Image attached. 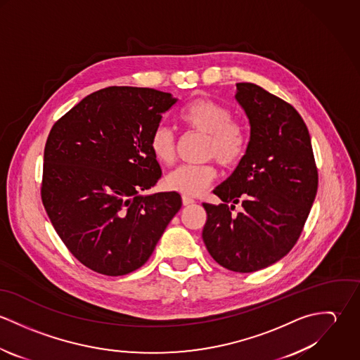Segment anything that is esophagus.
Here are the masks:
<instances>
[{
	"instance_id": "34e87169",
	"label": "esophagus",
	"mask_w": 360,
	"mask_h": 360,
	"mask_svg": "<svg viewBox=\"0 0 360 360\" xmlns=\"http://www.w3.org/2000/svg\"><path fill=\"white\" fill-rule=\"evenodd\" d=\"M181 201H183V205L184 206H188L191 205V204H194V200H193V198H190V197H186V195H183Z\"/></svg>"
}]
</instances>
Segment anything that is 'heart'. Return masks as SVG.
Here are the masks:
<instances>
[{
	"mask_svg": "<svg viewBox=\"0 0 360 360\" xmlns=\"http://www.w3.org/2000/svg\"><path fill=\"white\" fill-rule=\"evenodd\" d=\"M181 123L190 130L206 136L204 158L214 159L223 167L236 166L247 148L245 129L233 120L231 110L210 98H197L179 113ZM150 150L162 165H172L176 158V137L167 126H156L150 136ZM212 163L181 165L167 173L165 187L186 197L198 195L214 180Z\"/></svg>",
	"mask_w": 360,
	"mask_h": 360,
	"instance_id": "1",
	"label": "heart"
}]
</instances>
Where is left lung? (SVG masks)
Segmentation results:
<instances>
[{
    "mask_svg": "<svg viewBox=\"0 0 360 360\" xmlns=\"http://www.w3.org/2000/svg\"><path fill=\"white\" fill-rule=\"evenodd\" d=\"M236 86L251 139L234 173L213 190L223 204H202L207 214L202 238L220 266L251 273L276 263L297 244L319 174L308 127L297 109L254 83ZM237 203L243 206L240 212Z\"/></svg>",
    "mask_w": 360,
    "mask_h": 360,
    "instance_id": "8db88e82",
    "label": "left lung"
}]
</instances>
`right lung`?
<instances>
[{"label": "right lung", "mask_w": 360, "mask_h": 360, "mask_svg": "<svg viewBox=\"0 0 360 360\" xmlns=\"http://www.w3.org/2000/svg\"><path fill=\"white\" fill-rule=\"evenodd\" d=\"M176 101L154 89L112 86L52 126L41 201L69 252L93 271L123 276L141 267L181 207L174 191L139 194L162 176L148 143Z\"/></svg>", "instance_id": "right-lung-1"}]
</instances>
